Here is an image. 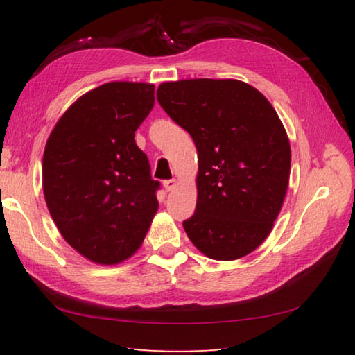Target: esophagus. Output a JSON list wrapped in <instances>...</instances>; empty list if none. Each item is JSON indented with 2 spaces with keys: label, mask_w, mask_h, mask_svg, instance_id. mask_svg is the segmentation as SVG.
<instances>
[{
  "label": "esophagus",
  "mask_w": 355,
  "mask_h": 355,
  "mask_svg": "<svg viewBox=\"0 0 355 355\" xmlns=\"http://www.w3.org/2000/svg\"><path fill=\"white\" fill-rule=\"evenodd\" d=\"M163 186H164V189H166V191H172V189L175 188V186H177V180H175V178H172V180H164V182H163Z\"/></svg>",
  "instance_id": "34e87169"
}]
</instances>
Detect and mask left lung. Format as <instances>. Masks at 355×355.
Listing matches in <instances>:
<instances>
[{"label":"left lung","instance_id":"obj_1","mask_svg":"<svg viewBox=\"0 0 355 355\" xmlns=\"http://www.w3.org/2000/svg\"><path fill=\"white\" fill-rule=\"evenodd\" d=\"M157 99L194 139L197 206L183 222L211 259L234 261L267 239L284 202L290 144L266 96L234 79L161 83Z\"/></svg>","mask_w":355,"mask_h":355}]
</instances>
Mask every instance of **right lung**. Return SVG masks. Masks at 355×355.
<instances>
[{"instance_id":"add662e5","label":"right lung","mask_w":355,"mask_h":355,"mask_svg":"<svg viewBox=\"0 0 355 355\" xmlns=\"http://www.w3.org/2000/svg\"><path fill=\"white\" fill-rule=\"evenodd\" d=\"M150 83L110 82L71 105L43 155V192L57 228L87 259L113 266L143 243L158 209L135 132L155 104Z\"/></svg>"}]
</instances>
